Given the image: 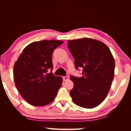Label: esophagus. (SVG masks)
Segmentation results:
<instances>
[{
  "label": "esophagus",
  "instance_id": "34e87169",
  "mask_svg": "<svg viewBox=\"0 0 131 131\" xmlns=\"http://www.w3.org/2000/svg\"><path fill=\"white\" fill-rule=\"evenodd\" d=\"M63 81H68V79H69V76H63Z\"/></svg>",
  "mask_w": 131,
  "mask_h": 131
}]
</instances>
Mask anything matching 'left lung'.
<instances>
[{
	"label": "left lung",
	"mask_w": 131,
	"mask_h": 131,
	"mask_svg": "<svg viewBox=\"0 0 131 131\" xmlns=\"http://www.w3.org/2000/svg\"><path fill=\"white\" fill-rule=\"evenodd\" d=\"M74 58L76 68H82L83 76H71L74 83L70 95L76 105L93 108L104 100L110 89L115 74V63L108 47L91 38L68 41Z\"/></svg>",
	"instance_id": "obj_1"
}]
</instances>
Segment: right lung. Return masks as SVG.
I'll use <instances>...</instances> for the list:
<instances>
[{
    "label": "right lung",
    "mask_w": 131,
    "mask_h": 131,
    "mask_svg": "<svg viewBox=\"0 0 131 131\" xmlns=\"http://www.w3.org/2000/svg\"><path fill=\"white\" fill-rule=\"evenodd\" d=\"M63 43L43 40L31 43L20 54L13 67L15 84L21 97L32 106H44L53 101L62 84L61 76L53 75L52 55Z\"/></svg>",
    "instance_id": "obj_1"
}]
</instances>
